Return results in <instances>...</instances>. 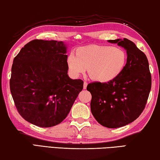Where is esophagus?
Segmentation results:
<instances>
[{
	"instance_id": "obj_1",
	"label": "esophagus",
	"mask_w": 160,
	"mask_h": 160,
	"mask_svg": "<svg viewBox=\"0 0 160 160\" xmlns=\"http://www.w3.org/2000/svg\"><path fill=\"white\" fill-rule=\"evenodd\" d=\"M87 86H88V82H84V84H83V88H84V90H86V89H87Z\"/></svg>"
}]
</instances>
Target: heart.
Wrapping results in <instances>:
<instances>
[{
  "mask_svg": "<svg viewBox=\"0 0 160 160\" xmlns=\"http://www.w3.org/2000/svg\"><path fill=\"white\" fill-rule=\"evenodd\" d=\"M126 60V53L121 48L93 44L78 48L76 53H70L67 65L74 77H79L88 68L92 80L104 83L121 73Z\"/></svg>",
  "mask_w": 160,
  "mask_h": 160,
  "instance_id": "1",
  "label": "heart"
}]
</instances>
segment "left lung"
<instances>
[{
  "label": "left lung",
  "mask_w": 160,
  "mask_h": 160,
  "mask_svg": "<svg viewBox=\"0 0 160 160\" xmlns=\"http://www.w3.org/2000/svg\"><path fill=\"white\" fill-rule=\"evenodd\" d=\"M126 50L123 71L108 82H92L91 112L97 122L109 128H120L139 117L151 90L152 79L145 54L128 39L108 40Z\"/></svg>",
  "instance_id": "obj_1"
}]
</instances>
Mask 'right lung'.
<instances>
[{"instance_id":"right-lung-1","label":"right lung","mask_w":160,"mask_h":160,"mask_svg":"<svg viewBox=\"0 0 160 160\" xmlns=\"http://www.w3.org/2000/svg\"><path fill=\"white\" fill-rule=\"evenodd\" d=\"M67 47L63 42L34 39L15 56L10 88L18 112L35 126L48 128L68 114L83 81L68 75Z\"/></svg>"}]
</instances>
